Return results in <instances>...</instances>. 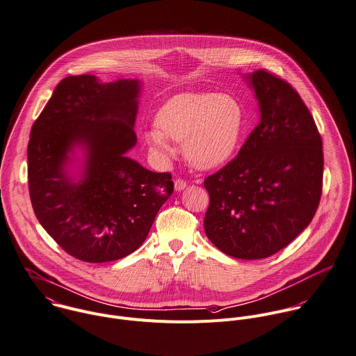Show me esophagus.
Returning a JSON list of instances; mask_svg holds the SVG:
<instances>
[{
  "label": "esophagus",
  "mask_w": 356,
  "mask_h": 356,
  "mask_svg": "<svg viewBox=\"0 0 356 356\" xmlns=\"http://www.w3.org/2000/svg\"><path fill=\"white\" fill-rule=\"evenodd\" d=\"M174 185H175V191H182V189L186 186V181L178 178V179H175Z\"/></svg>",
  "instance_id": "obj_1"
}]
</instances>
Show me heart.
Masks as SVG:
<instances>
[{
    "mask_svg": "<svg viewBox=\"0 0 356 356\" xmlns=\"http://www.w3.org/2000/svg\"><path fill=\"white\" fill-rule=\"evenodd\" d=\"M157 128L146 134L161 154L171 156L170 140L182 143L186 161L199 170L225 165L239 147L245 131V111L232 95L182 93L159 111Z\"/></svg>",
    "mask_w": 356,
    "mask_h": 356,
    "instance_id": "1",
    "label": "heart"
}]
</instances>
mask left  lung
Wrapping results in <instances>:
<instances>
[{
	"label": "left lung",
	"mask_w": 356,
	"mask_h": 356,
	"mask_svg": "<svg viewBox=\"0 0 356 356\" xmlns=\"http://www.w3.org/2000/svg\"><path fill=\"white\" fill-rule=\"evenodd\" d=\"M260 122L236 157L203 185L210 196L207 238L236 259H264L291 243L312 221L323 188V143L298 92L259 70L248 76Z\"/></svg>",
	"instance_id": "left-lung-1"
}]
</instances>
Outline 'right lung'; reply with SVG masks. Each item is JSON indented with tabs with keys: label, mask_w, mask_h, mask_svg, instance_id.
Instances as JSON below:
<instances>
[{
	"label": "right lung",
	"mask_w": 356,
	"mask_h": 356,
	"mask_svg": "<svg viewBox=\"0 0 356 356\" xmlns=\"http://www.w3.org/2000/svg\"><path fill=\"white\" fill-rule=\"evenodd\" d=\"M140 85L68 76L35 121L28 145L33 211L47 234L88 263L122 259L146 239L174 192L170 172H153L125 157L136 143L134 124ZM75 144L87 147L84 179L63 172Z\"/></svg>",
	"instance_id": "obj_1"
}]
</instances>
